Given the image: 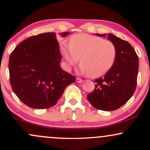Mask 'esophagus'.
<instances>
[{
	"label": "esophagus",
	"instance_id": "34e87169",
	"mask_svg": "<svg viewBox=\"0 0 150 150\" xmlns=\"http://www.w3.org/2000/svg\"><path fill=\"white\" fill-rule=\"evenodd\" d=\"M83 80L82 79H80V78H76V82H78V83H82V82H83Z\"/></svg>",
	"mask_w": 150,
	"mask_h": 150
}]
</instances>
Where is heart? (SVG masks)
<instances>
[{"label":"heart","instance_id":"b5f03b06","mask_svg":"<svg viewBox=\"0 0 150 150\" xmlns=\"http://www.w3.org/2000/svg\"><path fill=\"white\" fill-rule=\"evenodd\" d=\"M61 54L68 70L81 63V73L89 74L91 77L103 75L112 67L116 58V48L107 39L88 34H77L70 39L69 44L62 42Z\"/></svg>","mask_w":150,"mask_h":150}]
</instances>
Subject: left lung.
Masks as SVG:
<instances>
[{
    "label": "left lung",
    "mask_w": 150,
    "mask_h": 150,
    "mask_svg": "<svg viewBox=\"0 0 150 150\" xmlns=\"http://www.w3.org/2000/svg\"><path fill=\"white\" fill-rule=\"evenodd\" d=\"M97 35L101 37L106 34ZM107 35L108 40L116 46V60L104 76L94 81L95 88L87 97L97 109L109 111L121 107L134 94L137 85L139 59L128 42L113 34Z\"/></svg>",
    "instance_id": "1"
}]
</instances>
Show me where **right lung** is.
Wrapping results in <instances>:
<instances>
[{"label":"right lung","mask_w":150,"mask_h":150,"mask_svg":"<svg viewBox=\"0 0 150 150\" xmlns=\"http://www.w3.org/2000/svg\"><path fill=\"white\" fill-rule=\"evenodd\" d=\"M61 59L53 32L32 36L17 46L8 65L10 85L17 97L32 108L54 106L67 86L75 82V77L62 70Z\"/></svg>","instance_id":"right-lung-1"}]
</instances>
